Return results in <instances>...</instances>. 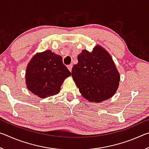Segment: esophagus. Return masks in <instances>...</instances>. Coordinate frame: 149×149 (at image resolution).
<instances>
[{"instance_id": "esophagus-1", "label": "esophagus", "mask_w": 149, "mask_h": 149, "mask_svg": "<svg viewBox=\"0 0 149 149\" xmlns=\"http://www.w3.org/2000/svg\"><path fill=\"white\" fill-rule=\"evenodd\" d=\"M72 67H73V65L72 64H70V65H68V70H70V72H72Z\"/></svg>"}]
</instances>
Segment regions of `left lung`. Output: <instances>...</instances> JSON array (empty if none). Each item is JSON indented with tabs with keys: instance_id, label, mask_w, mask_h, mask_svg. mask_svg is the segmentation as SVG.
<instances>
[{
	"instance_id": "8db88e82",
	"label": "left lung",
	"mask_w": 149,
	"mask_h": 149,
	"mask_svg": "<svg viewBox=\"0 0 149 149\" xmlns=\"http://www.w3.org/2000/svg\"><path fill=\"white\" fill-rule=\"evenodd\" d=\"M77 60L73 66L72 76L85 99L99 103L115 94L120 75L107 50L99 45L92 52L84 49L78 55Z\"/></svg>"
}]
</instances>
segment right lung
Masks as SVG:
<instances>
[{
  "label": "right lung",
  "mask_w": 149,
  "mask_h": 149,
  "mask_svg": "<svg viewBox=\"0 0 149 149\" xmlns=\"http://www.w3.org/2000/svg\"><path fill=\"white\" fill-rule=\"evenodd\" d=\"M71 75L62 57L50 50L35 54L27 65V89L40 98L56 95L65 79Z\"/></svg>",
  "instance_id": "obj_1"
}]
</instances>
